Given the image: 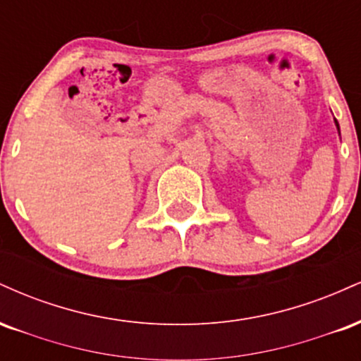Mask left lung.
Instances as JSON below:
<instances>
[{
    "label": "left lung",
    "instance_id": "left-lung-1",
    "mask_svg": "<svg viewBox=\"0 0 361 361\" xmlns=\"http://www.w3.org/2000/svg\"><path fill=\"white\" fill-rule=\"evenodd\" d=\"M334 123H336V128H338V134H339V123H338V120L334 118Z\"/></svg>",
    "mask_w": 361,
    "mask_h": 361
}]
</instances>
